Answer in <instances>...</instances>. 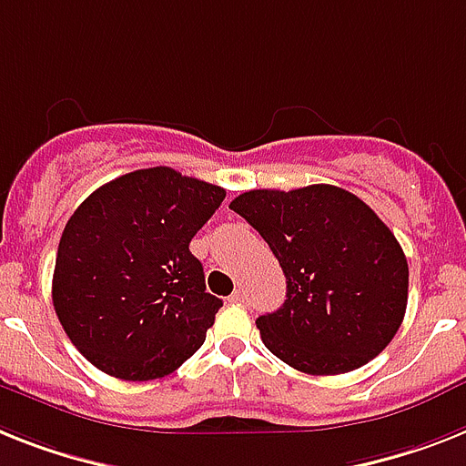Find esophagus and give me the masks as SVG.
<instances>
[{
    "mask_svg": "<svg viewBox=\"0 0 466 466\" xmlns=\"http://www.w3.org/2000/svg\"><path fill=\"white\" fill-rule=\"evenodd\" d=\"M245 298H248V295H245V293H242V290H236V293H233V295H230V302H245Z\"/></svg>",
    "mask_w": 466,
    "mask_h": 466,
    "instance_id": "obj_1",
    "label": "esophagus"
}]
</instances>
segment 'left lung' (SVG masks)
I'll return each instance as SVG.
<instances>
[{"label":"left lung","mask_w":466,"mask_h":466,"mask_svg":"<svg viewBox=\"0 0 466 466\" xmlns=\"http://www.w3.org/2000/svg\"><path fill=\"white\" fill-rule=\"evenodd\" d=\"M279 259L286 302L257 319L279 360L311 376L360 369L398 333L405 252L374 209L336 186L249 190L230 202Z\"/></svg>","instance_id":"8db88e82"}]
</instances>
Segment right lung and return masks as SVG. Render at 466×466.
I'll return each instance as SVG.
<instances>
[{
    "label": "right lung",
    "mask_w": 466,
    "mask_h": 466,
    "mask_svg": "<svg viewBox=\"0 0 466 466\" xmlns=\"http://www.w3.org/2000/svg\"><path fill=\"white\" fill-rule=\"evenodd\" d=\"M226 190L168 167L97 187L61 233L52 302L71 343L104 374L152 380L205 343L221 299L190 240Z\"/></svg>",
    "instance_id": "right-lung-1"
}]
</instances>
